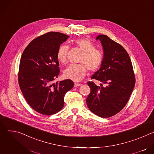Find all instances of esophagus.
I'll return each instance as SVG.
<instances>
[{
	"label": "esophagus",
	"mask_w": 154,
	"mask_h": 154,
	"mask_svg": "<svg viewBox=\"0 0 154 154\" xmlns=\"http://www.w3.org/2000/svg\"><path fill=\"white\" fill-rule=\"evenodd\" d=\"M81 85V84L80 83H74V86L75 87H77V86H80Z\"/></svg>",
	"instance_id": "1"
}]
</instances>
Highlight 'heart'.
Segmentation results:
<instances>
[{"label":"heart","instance_id":"obj_1","mask_svg":"<svg viewBox=\"0 0 154 154\" xmlns=\"http://www.w3.org/2000/svg\"><path fill=\"white\" fill-rule=\"evenodd\" d=\"M74 44L82 52L79 64H72L65 69L64 75L73 81H80L85 75L87 69L93 72L97 70L103 60V54L95 48L92 41L88 38H80L75 41ZM69 46L66 45L60 46L57 52V58L61 63L67 60Z\"/></svg>","mask_w":154,"mask_h":154}]
</instances>
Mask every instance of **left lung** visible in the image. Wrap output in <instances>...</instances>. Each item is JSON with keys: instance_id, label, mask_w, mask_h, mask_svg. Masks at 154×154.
<instances>
[{"instance_id": "1", "label": "left lung", "mask_w": 154, "mask_h": 154, "mask_svg": "<svg viewBox=\"0 0 154 154\" xmlns=\"http://www.w3.org/2000/svg\"><path fill=\"white\" fill-rule=\"evenodd\" d=\"M96 39L102 44L103 58L91 79L101 83L97 86L93 82L87 83L91 93L86 104L92 113L105 118L115 115L125 106L134 88L135 77L130 57L121 45L104 35Z\"/></svg>"}]
</instances>
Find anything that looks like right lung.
I'll use <instances>...</instances> for the list:
<instances>
[{"label": "right lung", "mask_w": 154, "mask_h": 154, "mask_svg": "<svg viewBox=\"0 0 154 154\" xmlns=\"http://www.w3.org/2000/svg\"><path fill=\"white\" fill-rule=\"evenodd\" d=\"M68 38L59 32L46 33L32 40L21 56L18 73L20 90L29 105L42 115L60 111L65 94L74 85L69 79L53 83L60 73L57 50Z\"/></svg>", "instance_id": "add662e5"}]
</instances>
